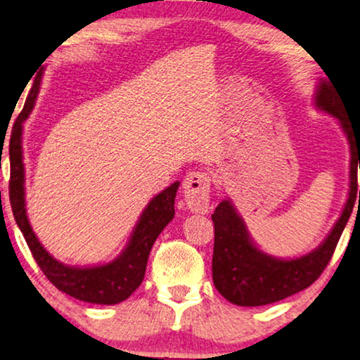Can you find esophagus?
<instances>
[{
  "instance_id": "1",
  "label": "esophagus",
  "mask_w": 360,
  "mask_h": 360,
  "mask_svg": "<svg viewBox=\"0 0 360 360\" xmlns=\"http://www.w3.org/2000/svg\"><path fill=\"white\" fill-rule=\"evenodd\" d=\"M211 176L206 172H190L184 181L185 201L195 213H206L210 208Z\"/></svg>"
}]
</instances>
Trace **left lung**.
Instances as JSON below:
<instances>
[{"mask_svg":"<svg viewBox=\"0 0 360 360\" xmlns=\"http://www.w3.org/2000/svg\"><path fill=\"white\" fill-rule=\"evenodd\" d=\"M314 105L318 110L339 120L351 146V186H349L351 190H349L347 203L344 206L341 218L316 250L303 257L282 260L270 257L255 248L244 221L236 213L231 201H221L211 214L214 223L213 282L216 290L228 302L239 307H262V304L280 302L316 282L333 257L338 240L352 213L354 203L359 200L360 205V191H357L360 129H356L351 120H347L346 103L331 78L319 82L318 90L314 93Z\"/></svg>","mask_w":360,"mask_h":360,"instance_id":"left-lung-1","label":"left lung"}]
</instances>
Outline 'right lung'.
Here are the masks:
<instances>
[{"label": "right lung", "mask_w": 360, "mask_h": 360, "mask_svg": "<svg viewBox=\"0 0 360 360\" xmlns=\"http://www.w3.org/2000/svg\"><path fill=\"white\" fill-rule=\"evenodd\" d=\"M41 77L37 75L34 85L29 91L27 100L24 103L22 111L14 121L11 139H9V162H11V176H9V201L16 224L26 239L31 249L32 257L44 275L51 280V283L60 292L70 297L82 300L86 303L96 304H116L129 298L132 292L139 287L144 280L147 259L150 249L167 224L175 216V195L179 190V181L172 184L169 188L160 191L150 200L144 213L141 214L134 233H132L127 248L122 250L120 257L106 265L98 267H68L52 257L29 224L26 214V203H24V164H22V122L32 111L36 103Z\"/></svg>", "instance_id": "obj_1"}]
</instances>
